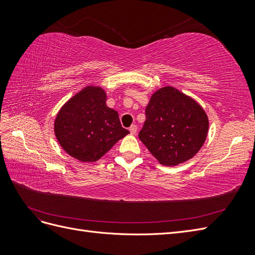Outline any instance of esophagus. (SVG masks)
Returning a JSON list of instances; mask_svg holds the SVG:
<instances>
[{
    "instance_id": "obj_1",
    "label": "esophagus",
    "mask_w": 255,
    "mask_h": 255,
    "mask_svg": "<svg viewBox=\"0 0 255 255\" xmlns=\"http://www.w3.org/2000/svg\"><path fill=\"white\" fill-rule=\"evenodd\" d=\"M136 132H137V127H136V126H130V128H129V133L132 134V135H135Z\"/></svg>"
}]
</instances>
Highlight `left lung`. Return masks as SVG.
<instances>
[{
    "label": "left lung",
    "mask_w": 255,
    "mask_h": 255,
    "mask_svg": "<svg viewBox=\"0 0 255 255\" xmlns=\"http://www.w3.org/2000/svg\"><path fill=\"white\" fill-rule=\"evenodd\" d=\"M207 132L203 107L176 88L166 86L150 98L139 139L159 164L176 166L196 155Z\"/></svg>",
    "instance_id": "left-lung-1"
}]
</instances>
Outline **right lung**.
I'll use <instances>...</instances> for the list:
<instances>
[{
	"mask_svg": "<svg viewBox=\"0 0 255 255\" xmlns=\"http://www.w3.org/2000/svg\"><path fill=\"white\" fill-rule=\"evenodd\" d=\"M100 86L88 85L61 106L54 133L66 153L83 163H94L129 132L121 127L119 115L106 105Z\"/></svg>",
	"mask_w": 255,
	"mask_h": 255,
	"instance_id": "add662e5",
	"label": "right lung"
}]
</instances>
